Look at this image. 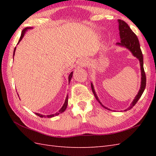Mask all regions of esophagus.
I'll use <instances>...</instances> for the list:
<instances>
[{
  "label": "esophagus",
  "mask_w": 156,
  "mask_h": 156,
  "mask_svg": "<svg viewBox=\"0 0 156 156\" xmlns=\"http://www.w3.org/2000/svg\"><path fill=\"white\" fill-rule=\"evenodd\" d=\"M88 62L85 58H82L80 59V62H79V65H80L81 67H84V66H87Z\"/></svg>",
  "instance_id": "obj_1"
}]
</instances>
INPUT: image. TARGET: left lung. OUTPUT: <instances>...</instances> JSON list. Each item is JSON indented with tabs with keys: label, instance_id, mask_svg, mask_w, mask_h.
<instances>
[{
	"label": "left lung",
	"instance_id": "left-lung-1",
	"mask_svg": "<svg viewBox=\"0 0 156 156\" xmlns=\"http://www.w3.org/2000/svg\"><path fill=\"white\" fill-rule=\"evenodd\" d=\"M119 23V35H120L121 41L118 42L116 44L117 45L121 46L122 48H125L126 49H129V51L131 52V54H133L134 57L137 58L140 61V68H141V86L140 89L139 90L137 94L136 97H135L133 101L130 105V107H129L127 109H125L124 111H128L129 109L132 108V107L135 106V105L137 103L139 99L141 97L142 94L145 88V85H146V77H145V74L144 69V58L143 54L140 48V42H139L138 38L137 35H135L134 33L132 31L131 28L129 27V25L126 23L125 21H122L121 19H118ZM91 88L92 92L94 95L96 99L98 101L99 103L101 105L102 107H103L107 109V110L111 111L110 108H108L107 107H105V106L101 103V102L98 99V97H97V94L96 93L94 90L93 84L91 82Z\"/></svg>",
	"mask_w": 156,
	"mask_h": 156
}]
</instances>
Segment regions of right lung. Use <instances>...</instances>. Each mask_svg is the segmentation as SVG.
Instances as JSON below:
<instances>
[{
    "instance_id": "obj_1",
    "label": "right lung",
    "mask_w": 156,
    "mask_h": 156,
    "mask_svg": "<svg viewBox=\"0 0 156 156\" xmlns=\"http://www.w3.org/2000/svg\"><path fill=\"white\" fill-rule=\"evenodd\" d=\"M33 29V27H26V28H25L24 29H23V30L22 31L21 37H20V39H19V42H18L17 44H19V42L22 40V39H23V37H24V35H25V34L26 31H27V30H29V29ZM15 50H16V47H15V49H14V51H13V58H14V55H15ZM73 72H70V74H69V76H68V82H69H69H70V81H71V80H72V75H73ZM18 96H19V94H18ZM68 102V94L67 95V97H66V98L65 102H64V105H63L62 107L60 109H59V110L58 111V112H56V113L52 114V115H41V114L37 113V112H35V115L39 116V117H42V118H43V117H45H45L50 118V117H55V116H57V115H58L59 114H61V113H62V112H64L66 111V108H67Z\"/></svg>"
}]
</instances>
